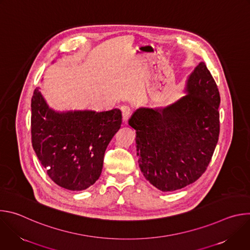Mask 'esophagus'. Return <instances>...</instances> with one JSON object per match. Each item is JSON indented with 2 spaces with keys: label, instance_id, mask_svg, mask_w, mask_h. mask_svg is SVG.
<instances>
[{
  "label": "esophagus",
  "instance_id": "esophagus-1",
  "mask_svg": "<svg viewBox=\"0 0 250 250\" xmlns=\"http://www.w3.org/2000/svg\"><path fill=\"white\" fill-rule=\"evenodd\" d=\"M122 115H123V121L124 123L126 124L128 119L131 116V110L128 108V106H123L122 108Z\"/></svg>",
  "mask_w": 250,
  "mask_h": 250
}]
</instances>
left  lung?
<instances>
[{
    "label": "left lung",
    "mask_w": 250,
    "mask_h": 250,
    "mask_svg": "<svg viewBox=\"0 0 250 250\" xmlns=\"http://www.w3.org/2000/svg\"><path fill=\"white\" fill-rule=\"evenodd\" d=\"M184 97L165 108H139L135 129L141 173L163 192L182 189L206 171L220 134V92L204 62L189 75Z\"/></svg>",
    "instance_id": "obj_1"
}]
</instances>
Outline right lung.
<instances>
[{
	"label": "right lung",
	"mask_w": 250,
	"mask_h": 250,
	"mask_svg": "<svg viewBox=\"0 0 250 250\" xmlns=\"http://www.w3.org/2000/svg\"><path fill=\"white\" fill-rule=\"evenodd\" d=\"M122 125L119 109L57 112L37 88L31 98V142L50 179L82 191L102 173L106 146Z\"/></svg>",
	"instance_id": "1"
}]
</instances>
